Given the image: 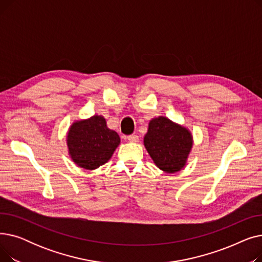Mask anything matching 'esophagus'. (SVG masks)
Segmentation results:
<instances>
[{
  "mask_svg": "<svg viewBox=\"0 0 262 262\" xmlns=\"http://www.w3.org/2000/svg\"><path fill=\"white\" fill-rule=\"evenodd\" d=\"M127 140L129 142H138L139 137L137 135H129V136H127Z\"/></svg>",
  "mask_w": 262,
  "mask_h": 262,
  "instance_id": "obj_1",
  "label": "esophagus"
}]
</instances>
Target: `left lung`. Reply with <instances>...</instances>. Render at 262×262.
I'll return each instance as SVG.
<instances>
[{"label": "left lung", "mask_w": 262, "mask_h": 262, "mask_svg": "<svg viewBox=\"0 0 262 262\" xmlns=\"http://www.w3.org/2000/svg\"><path fill=\"white\" fill-rule=\"evenodd\" d=\"M193 144L191 133L166 117L154 118L148 123L144 146L156 166L166 173L181 171Z\"/></svg>", "instance_id": "1"}]
</instances>
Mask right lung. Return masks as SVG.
I'll use <instances>...</instances> for the list:
<instances>
[{
  "label": "right lung",
  "instance_id": "right-lung-1",
  "mask_svg": "<svg viewBox=\"0 0 262 262\" xmlns=\"http://www.w3.org/2000/svg\"><path fill=\"white\" fill-rule=\"evenodd\" d=\"M67 144L75 164L94 170L112 158L120 144V137L107 127L104 117L95 115L72 124L68 132Z\"/></svg>",
  "mask_w": 262,
  "mask_h": 262
}]
</instances>
